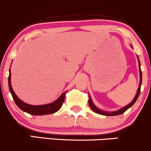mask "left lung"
<instances>
[{
	"label": "left lung",
	"instance_id": "8db88e82",
	"mask_svg": "<svg viewBox=\"0 0 151 151\" xmlns=\"http://www.w3.org/2000/svg\"><path fill=\"white\" fill-rule=\"evenodd\" d=\"M138 59H139V58H138ZM138 65H139V68H140V85H139V87H138V91H137V93H136V95H135L134 99L133 100V101H132V102L130 103H129V104H128V106H125V107H123V108H121V109L118 110V111H115V112H112V113H107V112H104V111H101V110L98 109V108H96V106H94L93 103L91 98H89V100H88L89 106H90V107L91 108V109H92L95 113H98V114H101V115H103V116H118V115H121V114H122V113L126 112V111L128 109V108L131 107V106H133V104H134V103H135V101H136L137 99H138V96H139V95H140V87H141V83H142V71H141V69H140V61H139V63H138Z\"/></svg>",
	"mask_w": 151,
	"mask_h": 151
}]
</instances>
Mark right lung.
Returning <instances> with one entry per match:
<instances>
[{
	"mask_svg": "<svg viewBox=\"0 0 151 151\" xmlns=\"http://www.w3.org/2000/svg\"><path fill=\"white\" fill-rule=\"evenodd\" d=\"M8 86H9L10 92H11L17 106L22 111L29 113L30 115H33V116H43V115H48L57 112L61 108L63 103L64 102V99H65V93H66V92L63 93L56 101H54L53 103H50V104L42 105V106H32V105L24 103L17 97L11 86V70H10L9 76H8Z\"/></svg>",
	"mask_w": 151,
	"mask_h": 151,
	"instance_id": "add662e5",
	"label": "right lung"
}]
</instances>
